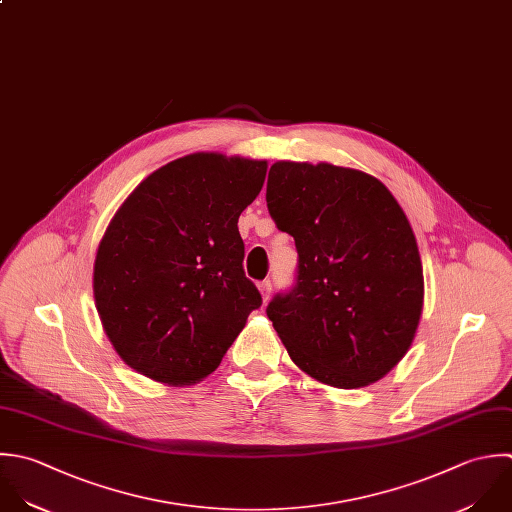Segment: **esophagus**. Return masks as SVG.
Instances as JSON below:
<instances>
[{"instance_id": "34e87169", "label": "esophagus", "mask_w": 512, "mask_h": 512, "mask_svg": "<svg viewBox=\"0 0 512 512\" xmlns=\"http://www.w3.org/2000/svg\"><path fill=\"white\" fill-rule=\"evenodd\" d=\"M259 291H261V295H263V299L267 301L269 297H271V291H273V283L267 279V281H261L259 283Z\"/></svg>"}]
</instances>
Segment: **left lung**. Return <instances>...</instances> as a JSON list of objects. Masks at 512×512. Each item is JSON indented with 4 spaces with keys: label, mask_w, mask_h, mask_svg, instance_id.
I'll return each mask as SVG.
<instances>
[{
    "label": "left lung",
    "mask_w": 512,
    "mask_h": 512,
    "mask_svg": "<svg viewBox=\"0 0 512 512\" xmlns=\"http://www.w3.org/2000/svg\"><path fill=\"white\" fill-rule=\"evenodd\" d=\"M267 209L297 247L295 285L267 305L293 363L359 389L409 351L423 311V265L397 199L375 177L331 163L277 161Z\"/></svg>",
    "instance_id": "obj_1"
}]
</instances>
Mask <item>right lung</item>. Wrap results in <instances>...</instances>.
Wrapping results in <instances>:
<instances>
[{"instance_id": "1", "label": "right lung", "mask_w": 512, "mask_h": 512, "mask_svg": "<svg viewBox=\"0 0 512 512\" xmlns=\"http://www.w3.org/2000/svg\"><path fill=\"white\" fill-rule=\"evenodd\" d=\"M265 175L267 161L193 153L153 171L119 207L97 249L93 295L131 369L167 385L201 381L261 307L237 221Z\"/></svg>"}]
</instances>
